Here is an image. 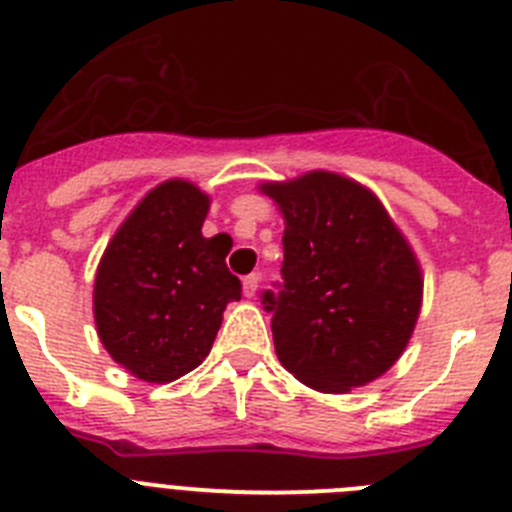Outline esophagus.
Masks as SVG:
<instances>
[{
	"mask_svg": "<svg viewBox=\"0 0 512 512\" xmlns=\"http://www.w3.org/2000/svg\"><path fill=\"white\" fill-rule=\"evenodd\" d=\"M259 281V274H248L246 279H243V294H246V297H253V294L259 292Z\"/></svg>",
	"mask_w": 512,
	"mask_h": 512,
	"instance_id": "esophagus-1",
	"label": "esophagus"
}]
</instances>
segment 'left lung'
<instances>
[{"label": "left lung", "instance_id": "1", "mask_svg": "<svg viewBox=\"0 0 512 512\" xmlns=\"http://www.w3.org/2000/svg\"><path fill=\"white\" fill-rule=\"evenodd\" d=\"M261 190L284 213L281 281L261 294L281 365L327 393L375 381L403 353L421 271L373 192L332 172Z\"/></svg>", "mask_w": 512, "mask_h": 512}]
</instances>
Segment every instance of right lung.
Here are the masks:
<instances>
[{
    "label": "right lung",
    "instance_id": "obj_1",
    "mask_svg": "<svg viewBox=\"0 0 512 512\" xmlns=\"http://www.w3.org/2000/svg\"><path fill=\"white\" fill-rule=\"evenodd\" d=\"M208 195L185 180L154 187L103 253L93 287L98 337L111 358L147 383L190 373L213 348L241 281L223 238H203Z\"/></svg>",
    "mask_w": 512,
    "mask_h": 512
}]
</instances>
